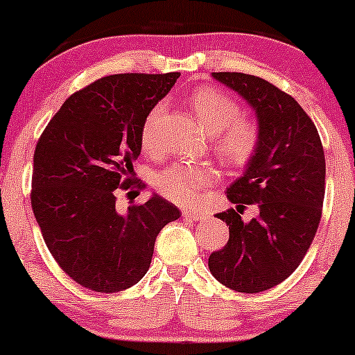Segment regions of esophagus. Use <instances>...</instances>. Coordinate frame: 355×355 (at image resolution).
Here are the masks:
<instances>
[{"label":"esophagus","instance_id":"1","mask_svg":"<svg viewBox=\"0 0 355 355\" xmlns=\"http://www.w3.org/2000/svg\"><path fill=\"white\" fill-rule=\"evenodd\" d=\"M183 217H189V218H191V220H203L205 218V211H202V210H185L183 211Z\"/></svg>","mask_w":355,"mask_h":355}]
</instances>
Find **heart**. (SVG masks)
Wrapping results in <instances>:
<instances>
[{"label":"heart","instance_id":"b5f03b06","mask_svg":"<svg viewBox=\"0 0 355 355\" xmlns=\"http://www.w3.org/2000/svg\"><path fill=\"white\" fill-rule=\"evenodd\" d=\"M195 116L214 135V144L223 160L230 165H243L254 157L259 146V128L254 121L242 116V107L222 89L197 88L190 95ZM164 113V103L150 110L141 126V146L146 152L157 150V125ZM218 178L215 166L209 164H175L155 177L157 190L178 205L189 207L198 202L203 189Z\"/></svg>","mask_w":355,"mask_h":355}]
</instances>
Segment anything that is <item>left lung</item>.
Masks as SVG:
<instances>
[{
	"mask_svg": "<svg viewBox=\"0 0 355 355\" xmlns=\"http://www.w3.org/2000/svg\"><path fill=\"white\" fill-rule=\"evenodd\" d=\"M255 110L259 146L245 173L227 190L237 210L217 214L229 242L209 257L211 275L232 291L257 294L284 282L307 254L320 223L325 157L311 116L270 81L245 73H211ZM261 214L243 223L245 205Z\"/></svg>",
	"mask_w": 355,
	"mask_h": 355,
	"instance_id": "8db88e82",
	"label": "left lung"
}]
</instances>
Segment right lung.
Segmentation results:
<instances>
[{
  "mask_svg": "<svg viewBox=\"0 0 355 355\" xmlns=\"http://www.w3.org/2000/svg\"><path fill=\"white\" fill-rule=\"evenodd\" d=\"M180 73H123L93 81L67 98L43 130L33 157L31 207L44 243L76 284L113 294L138 284L155 239L180 210L153 195L115 209L116 189L132 183L146 115Z\"/></svg>",
  "mask_w": 355,
  "mask_h": 355,
  "instance_id": "obj_1",
  "label": "right lung"
}]
</instances>
